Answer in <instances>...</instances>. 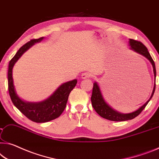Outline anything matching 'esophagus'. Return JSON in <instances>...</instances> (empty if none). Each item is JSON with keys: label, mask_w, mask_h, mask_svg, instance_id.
<instances>
[{"label": "esophagus", "mask_w": 159, "mask_h": 159, "mask_svg": "<svg viewBox=\"0 0 159 159\" xmlns=\"http://www.w3.org/2000/svg\"><path fill=\"white\" fill-rule=\"evenodd\" d=\"M90 77H91V75H90V74H89V73H87V72L82 73L81 75L82 79H87V78H89Z\"/></svg>", "instance_id": "obj_1"}]
</instances>
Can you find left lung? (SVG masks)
<instances>
[{"instance_id": "1", "label": "left lung", "mask_w": 159, "mask_h": 159, "mask_svg": "<svg viewBox=\"0 0 159 159\" xmlns=\"http://www.w3.org/2000/svg\"><path fill=\"white\" fill-rule=\"evenodd\" d=\"M129 46H130L131 50H134V52L139 53L141 55H143V57L150 61L151 65L153 66V74H154L155 77V84L153 87L152 94L151 96L146 103L141 106L140 108L135 111L131 112V113L129 114H122L120 112L116 111L111 108L109 105L105 102L103 96H102L101 90L97 83L95 82L94 83L93 89H92V94L91 97V101L94 110L97 111V113L99 114V116L103 117L104 119H108L110 121H123L126 120H130V119H133L135 118L136 116H137L141 111L143 110V109L145 108L146 105L148 104V102L150 101L151 99L152 98L153 94L155 92V88H156V66L154 61L153 60L152 57H151V55L148 52V49L146 48V46L143 45L142 43L139 42V41L133 40V39H129Z\"/></svg>"}]
</instances>
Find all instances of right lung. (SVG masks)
Masks as SVG:
<instances>
[{
	"label": "right lung",
	"mask_w": 159,
	"mask_h": 159,
	"mask_svg": "<svg viewBox=\"0 0 159 159\" xmlns=\"http://www.w3.org/2000/svg\"><path fill=\"white\" fill-rule=\"evenodd\" d=\"M43 38L42 37L38 39H33L22 46L10 61L8 70V91L12 102L16 108L27 118L37 123H44L53 120L61 115L66 107L70 93L76 86L77 82V80H74L61 84L50 97L40 102H27L18 96L13 84V66L24 52L35 43L43 40Z\"/></svg>",
	"instance_id": "1"
}]
</instances>
